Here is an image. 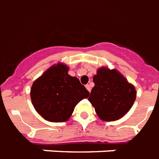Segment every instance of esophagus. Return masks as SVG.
<instances>
[{
	"instance_id": "esophagus-1",
	"label": "esophagus",
	"mask_w": 159,
	"mask_h": 159,
	"mask_svg": "<svg viewBox=\"0 0 159 159\" xmlns=\"http://www.w3.org/2000/svg\"><path fill=\"white\" fill-rule=\"evenodd\" d=\"M85 87H86V89L88 90L89 92H91V85H85Z\"/></svg>"
}]
</instances>
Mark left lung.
<instances>
[{
  "instance_id": "8db88e82",
  "label": "left lung",
  "mask_w": 159,
  "mask_h": 159,
  "mask_svg": "<svg viewBox=\"0 0 159 159\" xmlns=\"http://www.w3.org/2000/svg\"><path fill=\"white\" fill-rule=\"evenodd\" d=\"M93 82L95 85L88 100L101 120L117 121L130 110L137 92L134 85L119 71L100 67L93 76Z\"/></svg>"
}]
</instances>
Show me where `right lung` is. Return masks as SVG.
<instances>
[{
  "label": "right lung",
  "instance_id": "add662e5",
  "mask_svg": "<svg viewBox=\"0 0 159 159\" xmlns=\"http://www.w3.org/2000/svg\"><path fill=\"white\" fill-rule=\"evenodd\" d=\"M66 64H55L31 85V99L36 111L46 121H67L76 104L87 98L90 92L79 79L68 74Z\"/></svg>",
  "mask_w": 159,
  "mask_h": 159
}]
</instances>
